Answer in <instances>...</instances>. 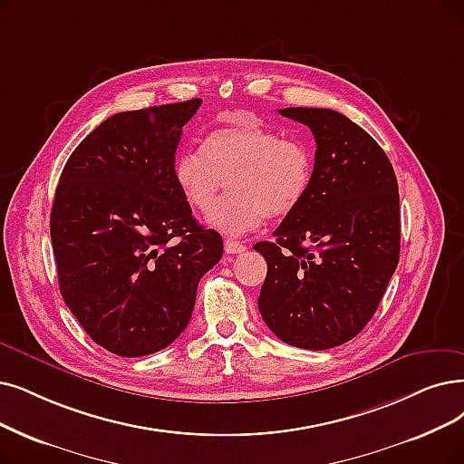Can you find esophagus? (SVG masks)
<instances>
[{"mask_svg": "<svg viewBox=\"0 0 464 464\" xmlns=\"http://www.w3.org/2000/svg\"><path fill=\"white\" fill-rule=\"evenodd\" d=\"M225 251L230 253V255H234V253H244V251H246V246H244L242 242H237V239L228 237V239H225Z\"/></svg>", "mask_w": 464, "mask_h": 464, "instance_id": "34e87169", "label": "esophagus"}]
</instances>
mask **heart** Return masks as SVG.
<instances>
[{"instance_id":"b5f03b06","label":"heart","mask_w":464,"mask_h":464,"mask_svg":"<svg viewBox=\"0 0 464 464\" xmlns=\"http://www.w3.org/2000/svg\"><path fill=\"white\" fill-rule=\"evenodd\" d=\"M225 178L231 179V194L212 210ZM173 179L190 209L212 210L206 217L211 228L239 236L268 215L284 217L301 206L314 179V152L303 140L242 120L211 131L201 150L182 148Z\"/></svg>"}]
</instances>
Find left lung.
<instances>
[{
	"label": "left lung",
	"instance_id": "obj_1",
	"mask_svg": "<svg viewBox=\"0 0 464 464\" xmlns=\"http://www.w3.org/2000/svg\"><path fill=\"white\" fill-rule=\"evenodd\" d=\"M316 140L314 179L301 206L258 242L266 280L258 310L277 339L327 350L373 318L400 261V196L377 140L327 108H282Z\"/></svg>",
	"mask_w": 464,
	"mask_h": 464
}]
</instances>
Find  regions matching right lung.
<instances>
[{"label": "right lung", "instance_id": "add662e5", "mask_svg": "<svg viewBox=\"0 0 464 464\" xmlns=\"http://www.w3.org/2000/svg\"><path fill=\"white\" fill-rule=\"evenodd\" d=\"M201 99L120 112L68 158L51 209L59 287L87 335L139 358L187 329L201 276L222 256L182 199L173 161Z\"/></svg>", "mask_w": 464, "mask_h": 464}]
</instances>
